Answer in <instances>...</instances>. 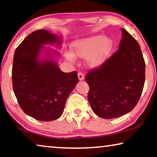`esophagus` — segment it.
<instances>
[{"instance_id": "34e87169", "label": "esophagus", "mask_w": 157, "mask_h": 157, "mask_svg": "<svg viewBox=\"0 0 157 157\" xmlns=\"http://www.w3.org/2000/svg\"><path fill=\"white\" fill-rule=\"evenodd\" d=\"M78 78H79V80H83V79H84V75H83V73H80V72L78 73Z\"/></svg>"}]
</instances>
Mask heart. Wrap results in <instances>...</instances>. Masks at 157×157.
<instances>
[{
	"label": "heart",
	"instance_id": "1",
	"mask_svg": "<svg viewBox=\"0 0 157 157\" xmlns=\"http://www.w3.org/2000/svg\"><path fill=\"white\" fill-rule=\"evenodd\" d=\"M114 47L113 40L103 35H94L79 39L71 44L73 53L66 52V58L72 63L77 57L86 58V63L90 68H98L105 63Z\"/></svg>",
	"mask_w": 157,
	"mask_h": 157
}]
</instances>
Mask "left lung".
I'll return each instance as SVG.
<instances>
[{"instance_id": "left-lung-1", "label": "left lung", "mask_w": 157, "mask_h": 157, "mask_svg": "<svg viewBox=\"0 0 157 157\" xmlns=\"http://www.w3.org/2000/svg\"><path fill=\"white\" fill-rule=\"evenodd\" d=\"M119 49L99 68L89 71L88 100L98 117L113 119L135 108L143 92L145 63L138 42L125 29Z\"/></svg>"}]
</instances>
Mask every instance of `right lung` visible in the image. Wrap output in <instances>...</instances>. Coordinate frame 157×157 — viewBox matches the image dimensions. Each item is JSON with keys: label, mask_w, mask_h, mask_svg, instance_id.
<instances>
[{"label": "right lung", "mask_w": 157, "mask_h": 157, "mask_svg": "<svg viewBox=\"0 0 157 157\" xmlns=\"http://www.w3.org/2000/svg\"><path fill=\"white\" fill-rule=\"evenodd\" d=\"M61 38L46 30L33 31L17 47L12 71V86L25 113L39 121H50L63 114L70 94L79 82L76 71L62 72L53 56L59 55L44 44H61ZM46 55L41 58V53Z\"/></svg>", "instance_id": "right-lung-1"}]
</instances>
